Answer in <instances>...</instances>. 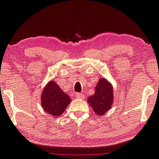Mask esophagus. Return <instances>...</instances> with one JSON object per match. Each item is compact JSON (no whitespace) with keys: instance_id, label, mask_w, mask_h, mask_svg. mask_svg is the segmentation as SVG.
I'll return each mask as SVG.
<instances>
[{"instance_id":"1","label":"esophagus","mask_w":159,"mask_h":159,"mask_svg":"<svg viewBox=\"0 0 159 159\" xmlns=\"http://www.w3.org/2000/svg\"><path fill=\"white\" fill-rule=\"evenodd\" d=\"M76 97L78 98H84V95L83 93H76Z\"/></svg>"}]
</instances>
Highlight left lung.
I'll return each mask as SVG.
<instances>
[{"mask_svg":"<svg viewBox=\"0 0 159 159\" xmlns=\"http://www.w3.org/2000/svg\"><path fill=\"white\" fill-rule=\"evenodd\" d=\"M113 101L112 85L105 78H100L95 88V93L89 96L87 102L98 116H102L111 108Z\"/></svg>","mask_w":159,"mask_h":159,"instance_id":"obj_1","label":"left lung"}]
</instances>
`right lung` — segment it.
Listing matches in <instances>:
<instances>
[{"mask_svg":"<svg viewBox=\"0 0 159 159\" xmlns=\"http://www.w3.org/2000/svg\"><path fill=\"white\" fill-rule=\"evenodd\" d=\"M70 102V97L60 88L55 81H50L43 89L41 98L42 106L45 112L53 117L61 116Z\"/></svg>","mask_w":159,"mask_h":159,"instance_id":"add662e5","label":"right lung"}]
</instances>
